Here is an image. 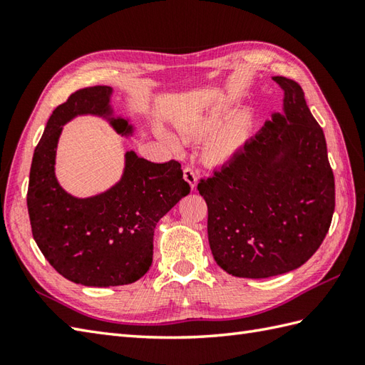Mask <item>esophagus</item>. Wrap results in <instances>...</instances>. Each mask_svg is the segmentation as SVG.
Returning a JSON list of instances; mask_svg holds the SVG:
<instances>
[{
  "instance_id": "1",
  "label": "esophagus",
  "mask_w": 365,
  "mask_h": 365,
  "mask_svg": "<svg viewBox=\"0 0 365 365\" xmlns=\"http://www.w3.org/2000/svg\"><path fill=\"white\" fill-rule=\"evenodd\" d=\"M183 178L190 183L191 188H196L197 183V170L192 166H185L183 168Z\"/></svg>"
}]
</instances>
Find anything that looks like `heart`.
<instances>
[{
    "mask_svg": "<svg viewBox=\"0 0 365 365\" xmlns=\"http://www.w3.org/2000/svg\"><path fill=\"white\" fill-rule=\"evenodd\" d=\"M224 144H226V141H221V147H222Z\"/></svg>",
    "mask_w": 365,
    "mask_h": 365,
    "instance_id": "1",
    "label": "heart"
}]
</instances>
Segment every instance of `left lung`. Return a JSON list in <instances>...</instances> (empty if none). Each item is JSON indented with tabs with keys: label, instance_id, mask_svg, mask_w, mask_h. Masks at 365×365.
Returning <instances> with one entry per match:
<instances>
[{
	"label": "left lung",
	"instance_id": "left-lung-1",
	"mask_svg": "<svg viewBox=\"0 0 365 365\" xmlns=\"http://www.w3.org/2000/svg\"><path fill=\"white\" fill-rule=\"evenodd\" d=\"M273 80L284 89V114L197 183L213 257L237 277L301 267L323 243L336 207L327 141L304 92L285 76Z\"/></svg>",
	"mask_w": 365,
	"mask_h": 365
}]
</instances>
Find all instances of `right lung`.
Here are the masks:
<instances>
[{
    "instance_id": "1",
    "label": "right lung",
    "mask_w": 365,
    "mask_h": 365,
    "mask_svg": "<svg viewBox=\"0 0 365 365\" xmlns=\"http://www.w3.org/2000/svg\"><path fill=\"white\" fill-rule=\"evenodd\" d=\"M111 88L75 91L56 106L31 163L28 213L33 237L50 265L68 281L89 287L125 285L152 265L153 229L190 192L182 165L152 163L125 155L122 180L94 197L76 199L54 177V155L63 125L76 114H111ZM118 133H131L123 119H111Z\"/></svg>"
}]
</instances>
